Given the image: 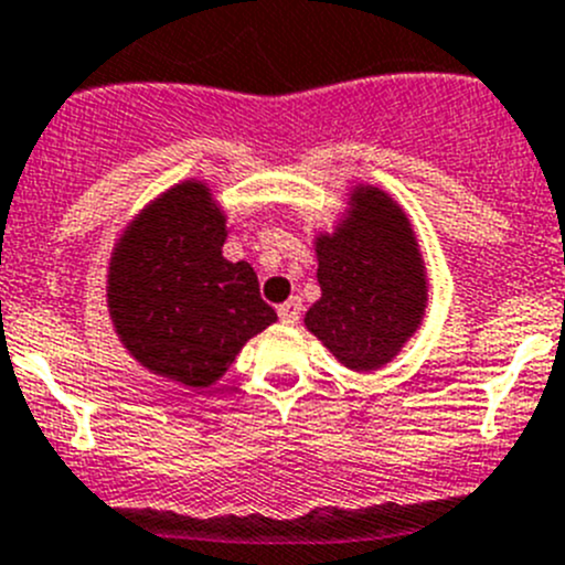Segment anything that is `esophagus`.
I'll list each match as a JSON object with an SVG mask.
<instances>
[{"label":"esophagus","instance_id":"obj_1","mask_svg":"<svg viewBox=\"0 0 565 565\" xmlns=\"http://www.w3.org/2000/svg\"><path fill=\"white\" fill-rule=\"evenodd\" d=\"M277 313H279V321H282V324H297L299 321V316H302V299H288V302H282L277 308Z\"/></svg>","mask_w":565,"mask_h":565}]
</instances>
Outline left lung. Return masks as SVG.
I'll return each instance as SVG.
<instances>
[{"instance_id":"8db88e82","label":"left lung","mask_w":565,"mask_h":565,"mask_svg":"<svg viewBox=\"0 0 565 565\" xmlns=\"http://www.w3.org/2000/svg\"><path fill=\"white\" fill-rule=\"evenodd\" d=\"M321 297L305 327L352 372H377L402 352L427 310V268L411 218L391 193L354 185L332 233H319Z\"/></svg>"}]
</instances>
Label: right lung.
Wrapping results in <instances>:
<instances>
[{"instance_id": "1", "label": "right lung", "mask_w": 565, "mask_h": 565, "mask_svg": "<svg viewBox=\"0 0 565 565\" xmlns=\"http://www.w3.org/2000/svg\"><path fill=\"white\" fill-rule=\"evenodd\" d=\"M227 216L202 180L152 199L107 263L113 330L147 372L211 388L252 335L277 321L255 268L222 255Z\"/></svg>"}]
</instances>
